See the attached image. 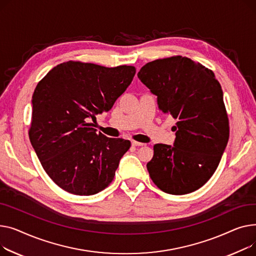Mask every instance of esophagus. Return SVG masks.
<instances>
[{"instance_id":"1","label":"esophagus","mask_w":256,"mask_h":256,"mask_svg":"<svg viewBox=\"0 0 256 256\" xmlns=\"http://www.w3.org/2000/svg\"><path fill=\"white\" fill-rule=\"evenodd\" d=\"M132 146H144V144H142V142H135V140H132Z\"/></svg>"}]
</instances>
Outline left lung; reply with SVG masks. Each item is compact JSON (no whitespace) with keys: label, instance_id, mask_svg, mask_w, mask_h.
I'll return each instance as SVG.
<instances>
[{"label":"left lung","instance_id":"obj_1","mask_svg":"<svg viewBox=\"0 0 256 256\" xmlns=\"http://www.w3.org/2000/svg\"><path fill=\"white\" fill-rule=\"evenodd\" d=\"M176 120L174 146L157 144L146 168L155 185L174 195L202 187L217 170L230 138L223 92L215 74L181 56L155 60L138 74Z\"/></svg>","mask_w":256,"mask_h":256}]
</instances>
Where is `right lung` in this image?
<instances>
[{
  "label": "right lung",
  "instance_id": "add662e5",
  "mask_svg": "<svg viewBox=\"0 0 256 256\" xmlns=\"http://www.w3.org/2000/svg\"><path fill=\"white\" fill-rule=\"evenodd\" d=\"M135 72L127 65L108 68L68 61L38 82L28 136L42 168L60 188L93 195L112 183L131 142L97 133L88 120L108 112Z\"/></svg>",
  "mask_w": 256,
  "mask_h": 256
}]
</instances>
